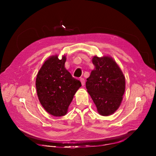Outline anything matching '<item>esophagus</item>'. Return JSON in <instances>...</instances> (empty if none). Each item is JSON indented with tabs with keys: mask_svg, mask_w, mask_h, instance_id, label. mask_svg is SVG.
Segmentation results:
<instances>
[{
	"mask_svg": "<svg viewBox=\"0 0 156 156\" xmlns=\"http://www.w3.org/2000/svg\"><path fill=\"white\" fill-rule=\"evenodd\" d=\"M80 82H81L82 85L84 86V83H85V81H84V79L83 78H81L80 79Z\"/></svg>",
	"mask_w": 156,
	"mask_h": 156,
	"instance_id": "esophagus-1",
	"label": "esophagus"
}]
</instances>
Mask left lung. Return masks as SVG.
Segmentation results:
<instances>
[{
	"label": "left lung",
	"instance_id": "8db88e82",
	"mask_svg": "<svg viewBox=\"0 0 156 156\" xmlns=\"http://www.w3.org/2000/svg\"><path fill=\"white\" fill-rule=\"evenodd\" d=\"M94 69L87 78L86 88L99 114L108 116L116 112L125 91V78L119 66L109 56L92 58Z\"/></svg>",
	"mask_w": 156,
	"mask_h": 156
}]
</instances>
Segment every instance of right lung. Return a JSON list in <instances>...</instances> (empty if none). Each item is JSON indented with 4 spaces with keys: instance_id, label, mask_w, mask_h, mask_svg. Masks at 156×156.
Instances as JSON below:
<instances>
[{
    "instance_id": "add662e5",
    "label": "right lung",
    "mask_w": 156,
    "mask_h": 156,
    "mask_svg": "<svg viewBox=\"0 0 156 156\" xmlns=\"http://www.w3.org/2000/svg\"><path fill=\"white\" fill-rule=\"evenodd\" d=\"M66 56L48 58L38 72L36 87L39 101L47 113L56 117L66 115L81 83L66 69Z\"/></svg>"
}]
</instances>
